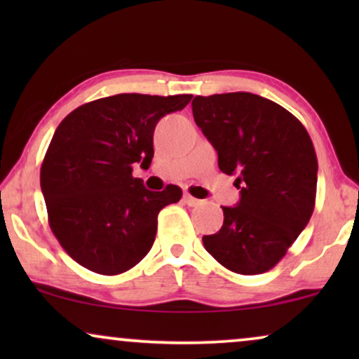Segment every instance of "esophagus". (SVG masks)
<instances>
[{"mask_svg": "<svg viewBox=\"0 0 359 359\" xmlns=\"http://www.w3.org/2000/svg\"><path fill=\"white\" fill-rule=\"evenodd\" d=\"M183 199H184V203H186V204L191 205V208H196V205H199L201 203H203V201H201V199H196V198H193V196H191L189 193H186V194L183 196Z\"/></svg>", "mask_w": 359, "mask_h": 359, "instance_id": "1", "label": "esophagus"}]
</instances>
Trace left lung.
<instances>
[{"label":"left lung","mask_w":359,"mask_h":359,"mask_svg":"<svg viewBox=\"0 0 359 359\" xmlns=\"http://www.w3.org/2000/svg\"><path fill=\"white\" fill-rule=\"evenodd\" d=\"M196 124L235 175L240 201L222 208L224 225L204 248L230 271L274 268L316 208L317 155L306 127L283 106L252 93L196 96Z\"/></svg>","instance_id":"1"}]
</instances>
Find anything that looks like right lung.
Listing matches in <instances>:
<instances>
[{"label":"right lung","mask_w":359,"mask_h":359,"mask_svg":"<svg viewBox=\"0 0 359 359\" xmlns=\"http://www.w3.org/2000/svg\"><path fill=\"white\" fill-rule=\"evenodd\" d=\"M193 95L126 93L86 102L57 127L41 166L48 225L78 264L104 276L134 268L155 242L158 212L181 188L149 191L132 176L154 158L156 122Z\"/></svg>","instance_id":"right-lung-1"}]
</instances>
